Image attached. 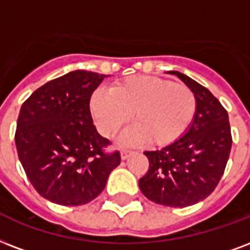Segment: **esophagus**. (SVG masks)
<instances>
[{
	"mask_svg": "<svg viewBox=\"0 0 250 250\" xmlns=\"http://www.w3.org/2000/svg\"><path fill=\"white\" fill-rule=\"evenodd\" d=\"M133 153H135V152H133V150H131V149H122V152H121L122 159H123V160L128 159L129 156H132Z\"/></svg>",
	"mask_w": 250,
	"mask_h": 250,
	"instance_id": "obj_1",
	"label": "esophagus"
}]
</instances>
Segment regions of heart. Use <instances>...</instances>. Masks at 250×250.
Wrapping results in <instances>:
<instances>
[{
  "label": "heart",
  "mask_w": 250,
  "mask_h": 250,
  "mask_svg": "<svg viewBox=\"0 0 250 250\" xmlns=\"http://www.w3.org/2000/svg\"><path fill=\"white\" fill-rule=\"evenodd\" d=\"M90 110L104 136H114L135 114L138 125L123 135L125 143L149 140L153 146H167L184 136L191 125L197 97L185 83L133 76L115 83L111 90H95Z\"/></svg>",
  "instance_id": "1"
}]
</instances>
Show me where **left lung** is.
<instances>
[{
    "instance_id": "obj_1",
    "label": "left lung",
    "mask_w": 250,
    "mask_h": 250,
    "mask_svg": "<svg viewBox=\"0 0 250 250\" xmlns=\"http://www.w3.org/2000/svg\"><path fill=\"white\" fill-rule=\"evenodd\" d=\"M197 97V112L188 132L170 146L146 150L149 167L139 180L149 201L169 207H188L203 201L220 182L231 153L228 112L207 87L171 70Z\"/></svg>"
}]
</instances>
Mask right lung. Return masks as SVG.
<instances>
[{"instance_id": "1", "label": "right lung", "mask_w": 250, "mask_h": 250, "mask_svg": "<svg viewBox=\"0 0 250 250\" xmlns=\"http://www.w3.org/2000/svg\"><path fill=\"white\" fill-rule=\"evenodd\" d=\"M106 74L74 70L38 87L19 111L15 146L42 197L62 206L89 203L102 193L121 152L93 125L90 97Z\"/></svg>"}]
</instances>
